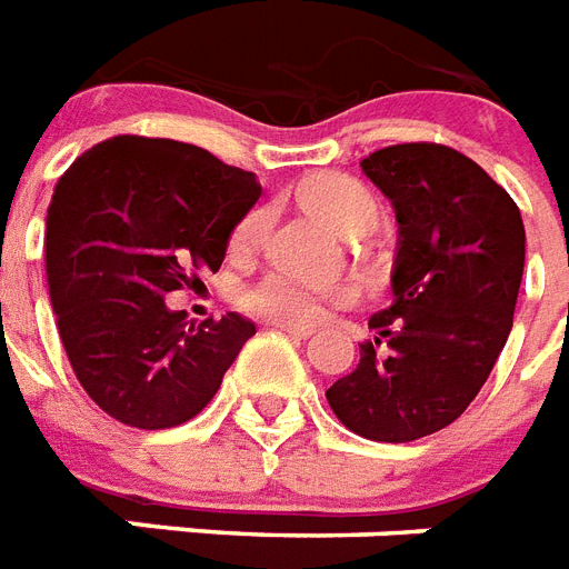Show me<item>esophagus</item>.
<instances>
[{
	"label": "esophagus",
	"mask_w": 569,
	"mask_h": 569,
	"mask_svg": "<svg viewBox=\"0 0 569 569\" xmlns=\"http://www.w3.org/2000/svg\"><path fill=\"white\" fill-rule=\"evenodd\" d=\"M276 329L288 331V335H293V338H311V326H297V322H272Z\"/></svg>",
	"instance_id": "obj_1"
}]
</instances>
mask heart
Masks as SVG:
<instances>
[{
    "label": "heart",
    "mask_w": 569,
    "mask_h": 569,
    "mask_svg": "<svg viewBox=\"0 0 569 569\" xmlns=\"http://www.w3.org/2000/svg\"><path fill=\"white\" fill-rule=\"evenodd\" d=\"M299 199L320 213L322 220L347 234H361L376 222V197L361 181L347 172H317L299 184ZM270 231V208H249L231 229V249L240 256L256 252ZM361 297V288L352 281L340 284H308L288 272H267L249 288L240 290V308L272 322H317L329 306H352Z\"/></svg>",
    "instance_id": "1"
}]
</instances>
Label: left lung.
Masks as SVG:
<instances>
[{
    "label": "left lung",
    "instance_id": "left-lung-1",
    "mask_svg": "<svg viewBox=\"0 0 569 569\" xmlns=\"http://www.w3.org/2000/svg\"><path fill=\"white\" fill-rule=\"evenodd\" d=\"M361 170L397 208L393 302L326 399L361 438L408 443L458 420L488 381L515 322L526 229L508 190L443 143L385 147Z\"/></svg>",
    "mask_w": 569,
    "mask_h": 569
}]
</instances>
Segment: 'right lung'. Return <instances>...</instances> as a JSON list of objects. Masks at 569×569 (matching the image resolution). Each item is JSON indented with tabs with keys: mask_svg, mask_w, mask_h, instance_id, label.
<instances>
[{
	"mask_svg": "<svg viewBox=\"0 0 569 569\" xmlns=\"http://www.w3.org/2000/svg\"><path fill=\"white\" fill-rule=\"evenodd\" d=\"M261 197L256 172L170 138L81 152L47 213V284L76 379L134 429L193 420L256 326L238 313L188 322L163 297L217 272L234 222Z\"/></svg>",
	"mask_w": 569,
	"mask_h": 569,
	"instance_id": "1",
	"label": "right lung"
}]
</instances>
